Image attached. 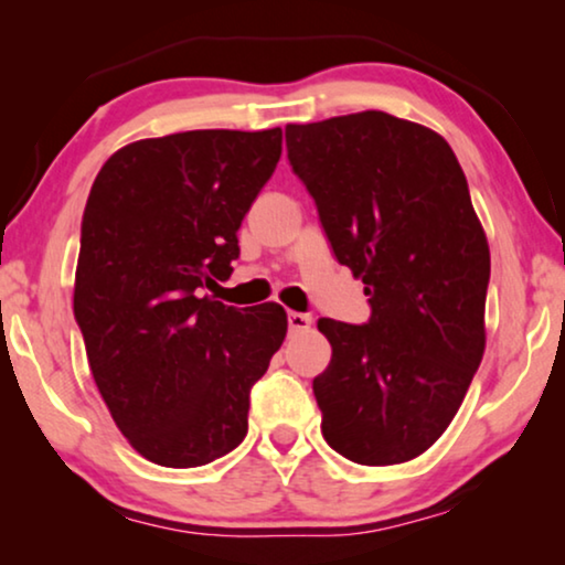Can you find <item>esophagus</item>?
Returning a JSON list of instances; mask_svg holds the SVG:
<instances>
[{"mask_svg": "<svg viewBox=\"0 0 565 565\" xmlns=\"http://www.w3.org/2000/svg\"><path fill=\"white\" fill-rule=\"evenodd\" d=\"M288 327H290V331L292 334H296V331H308L313 327V319L308 313H298V311H290L288 313Z\"/></svg>", "mask_w": 565, "mask_h": 565, "instance_id": "1", "label": "esophagus"}]
</instances>
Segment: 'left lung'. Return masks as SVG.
Instances as JSON below:
<instances>
[{
    "mask_svg": "<svg viewBox=\"0 0 565 565\" xmlns=\"http://www.w3.org/2000/svg\"><path fill=\"white\" fill-rule=\"evenodd\" d=\"M288 159L367 323L321 319L323 439L360 466L419 458L450 427L486 350L491 254L450 143L381 110L285 126Z\"/></svg>",
    "mask_w": 565,
    "mask_h": 565,
    "instance_id": "obj_1",
    "label": "left lung"
}]
</instances>
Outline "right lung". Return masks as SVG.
<instances>
[{
  "instance_id": "1",
  "label": "right lung",
  "mask_w": 565,
  "mask_h": 565,
  "mask_svg": "<svg viewBox=\"0 0 565 565\" xmlns=\"http://www.w3.org/2000/svg\"><path fill=\"white\" fill-rule=\"evenodd\" d=\"M282 153V130H184L122 146L82 221L74 316L92 377L122 437L164 468H198L246 437L249 391L288 313L234 308L236 231Z\"/></svg>"
}]
</instances>
